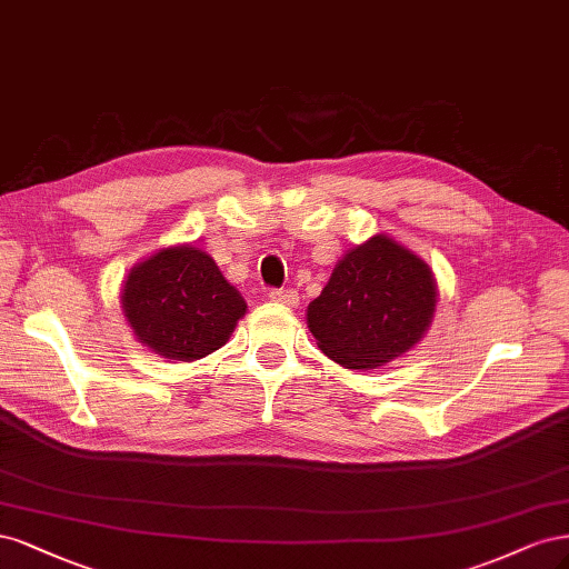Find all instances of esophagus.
I'll list each match as a JSON object with an SVG mask.
<instances>
[{
  "instance_id": "1",
  "label": "esophagus",
  "mask_w": 569,
  "mask_h": 569,
  "mask_svg": "<svg viewBox=\"0 0 569 569\" xmlns=\"http://www.w3.org/2000/svg\"><path fill=\"white\" fill-rule=\"evenodd\" d=\"M269 300L288 305V307H296L298 305V290H292V288H271L269 290Z\"/></svg>"
}]
</instances>
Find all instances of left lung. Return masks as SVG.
<instances>
[{"label": "left lung", "instance_id": "8db88e82", "mask_svg": "<svg viewBox=\"0 0 569 569\" xmlns=\"http://www.w3.org/2000/svg\"><path fill=\"white\" fill-rule=\"evenodd\" d=\"M435 302L428 264L392 238L373 236L336 264L307 321L326 357L347 369H376L423 338Z\"/></svg>", "mask_w": 569, "mask_h": 569}]
</instances>
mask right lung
Masks as SVG:
<instances>
[{"instance_id": "right-lung-1", "label": "right lung", "mask_w": 569, "mask_h": 569, "mask_svg": "<svg viewBox=\"0 0 569 569\" xmlns=\"http://www.w3.org/2000/svg\"><path fill=\"white\" fill-rule=\"evenodd\" d=\"M124 317L137 338L164 359L191 361L222 347L246 300L208 252L191 246L156 252L122 288Z\"/></svg>"}]
</instances>
